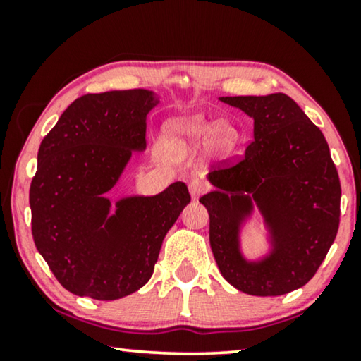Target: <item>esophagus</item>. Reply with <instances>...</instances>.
Listing matches in <instances>:
<instances>
[{
    "label": "esophagus",
    "instance_id": "34e87169",
    "mask_svg": "<svg viewBox=\"0 0 361 361\" xmlns=\"http://www.w3.org/2000/svg\"><path fill=\"white\" fill-rule=\"evenodd\" d=\"M207 189H209V187H207L205 180H202L200 177H192V179L189 180V190H190V195L194 197V199H199L200 195H204Z\"/></svg>",
    "mask_w": 361,
    "mask_h": 361
}]
</instances>
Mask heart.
<instances>
[{
  "mask_svg": "<svg viewBox=\"0 0 361 361\" xmlns=\"http://www.w3.org/2000/svg\"><path fill=\"white\" fill-rule=\"evenodd\" d=\"M169 130L174 136H180L189 141L197 142L205 141L212 135V131L215 130V141L221 147H231L236 141V130L230 123H220L219 126L214 128L202 116H192L187 118V120L174 121Z\"/></svg>",
  "mask_w": 361,
  "mask_h": 361,
  "instance_id": "1",
  "label": "heart"
}]
</instances>
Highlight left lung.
Wrapping results in <instances>:
<instances>
[{
  "mask_svg": "<svg viewBox=\"0 0 361 361\" xmlns=\"http://www.w3.org/2000/svg\"><path fill=\"white\" fill-rule=\"evenodd\" d=\"M255 120L245 154L220 161L200 197L209 210L210 246L224 278L241 293L283 295L307 284L332 246L340 224V179L322 131L284 93L224 97ZM247 195L245 196L244 194ZM251 193L274 228L276 248L259 264L238 253L235 233Z\"/></svg>",
  "mask_w": 361,
  "mask_h": 361,
  "instance_id": "1",
  "label": "left lung"
}]
</instances>
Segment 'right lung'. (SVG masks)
I'll list each match as a JSON object with an SVG mask.
<instances>
[{
  "instance_id": "1",
  "label": "right lung",
  "mask_w": 361,
  "mask_h": 361,
  "mask_svg": "<svg viewBox=\"0 0 361 361\" xmlns=\"http://www.w3.org/2000/svg\"><path fill=\"white\" fill-rule=\"evenodd\" d=\"M145 88L82 95L62 113L37 152L29 189L36 248L56 279L75 295L115 300L154 273L162 240L190 202L184 182L154 197L110 200L133 149L146 146Z\"/></svg>"
}]
</instances>
